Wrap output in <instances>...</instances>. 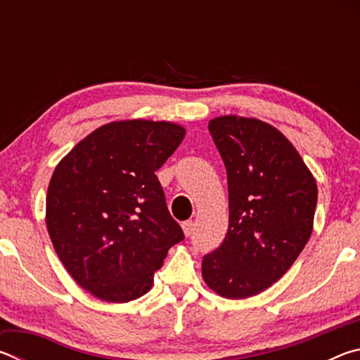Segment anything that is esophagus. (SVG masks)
Masks as SVG:
<instances>
[{"label": "esophagus", "mask_w": 360, "mask_h": 360, "mask_svg": "<svg viewBox=\"0 0 360 360\" xmlns=\"http://www.w3.org/2000/svg\"><path fill=\"white\" fill-rule=\"evenodd\" d=\"M182 230H184L186 236H191L192 231H193V222L192 221H186L182 222Z\"/></svg>", "instance_id": "1"}]
</instances>
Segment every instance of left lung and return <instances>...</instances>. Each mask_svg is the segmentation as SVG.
Here are the masks:
<instances>
[{
	"label": "left lung",
	"instance_id": "1",
	"mask_svg": "<svg viewBox=\"0 0 360 360\" xmlns=\"http://www.w3.org/2000/svg\"><path fill=\"white\" fill-rule=\"evenodd\" d=\"M229 182V230L203 255L205 283L248 298L276 283L313 231L318 187L294 146L257 119L224 115L208 125Z\"/></svg>",
	"mask_w": 360,
	"mask_h": 360
}]
</instances>
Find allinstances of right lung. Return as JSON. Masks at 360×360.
<instances>
[{
  "mask_svg": "<svg viewBox=\"0 0 360 360\" xmlns=\"http://www.w3.org/2000/svg\"><path fill=\"white\" fill-rule=\"evenodd\" d=\"M184 135L169 122H112L53 172L46 200L52 245L72 279L101 300L149 292L168 249L184 240L155 176Z\"/></svg>",
  "mask_w": 360,
  "mask_h": 360,
  "instance_id": "obj_1",
  "label": "right lung"
}]
</instances>
